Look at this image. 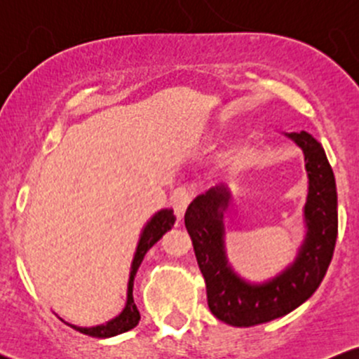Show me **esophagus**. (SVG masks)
Returning a JSON list of instances; mask_svg holds the SVG:
<instances>
[{"label": "esophagus", "instance_id": "34e87169", "mask_svg": "<svg viewBox=\"0 0 359 359\" xmlns=\"http://www.w3.org/2000/svg\"><path fill=\"white\" fill-rule=\"evenodd\" d=\"M189 203H191V192H189L185 187H179L172 192L170 205L174 208L175 216L179 217V219H182L184 217V212L185 209H187Z\"/></svg>", "mask_w": 359, "mask_h": 359}]
</instances>
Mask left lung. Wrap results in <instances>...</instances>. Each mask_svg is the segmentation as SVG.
I'll return each instance as SVG.
<instances>
[{
  "mask_svg": "<svg viewBox=\"0 0 359 359\" xmlns=\"http://www.w3.org/2000/svg\"><path fill=\"white\" fill-rule=\"evenodd\" d=\"M302 148L309 175L306 216L307 236L297 258L278 277L251 285L228 265L222 245V211L229 191L217 185L201 194L185 211L197 265L205 282L208 306L217 319L236 327L269 323L297 309L317 290L334 255L337 238V194L332 168L323 145L307 131L288 133Z\"/></svg>",
  "mask_w": 359,
  "mask_h": 359,
  "instance_id": "left-lung-1",
  "label": "left lung"
}]
</instances>
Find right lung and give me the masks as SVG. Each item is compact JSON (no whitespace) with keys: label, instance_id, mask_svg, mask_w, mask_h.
Segmentation results:
<instances>
[{"label":"right lung","instance_id":"1","mask_svg":"<svg viewBox=\"0 0 359 359\" xmlns=\"http://www.w3.org/2000/svg\"><path fill=\"white\" fill-rule=\"evenodd\" d=\"M174 224H175V216H174V211H172V209H162V211L156 212L155 216L147 222L145 229H143V233H142V238H140L137 253H135L133 265H131L130 282H128L126 307L123 309V312L116 317V319L109 320V323H106V324L96 325V327H77V325H72V324H69V325L76 329V331L82 332V334H88L93 337L118 336V334H123V332L130 331V329H133L140 320V312L133 302L135 275H137L138 266L142 265L147 251L150 250L151 246H154L155 243L168 231V229L174 228Z\"/></svg>","mask_w":359,"mask_h":359}]
</instances>
